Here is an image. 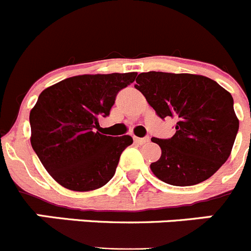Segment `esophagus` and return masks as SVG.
<instances>
[{"label":"esophagus","instance_id":"1","mask_svg":"<svg viewBox=\"0 0 251 251\" xmlns=\"http://www.w3.org/2000/svg\"><path fill=\"white\" fill-rule=\"evenodd\" d=\"M148 141H150V138H148V137H145V138H138V137H134V142H136V143H138V145L147 143Z\"/></svg>","mask_w":251,"mask_h":251}]
</instances>
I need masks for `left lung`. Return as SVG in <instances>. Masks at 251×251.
<instances>
[{
	"mask_svg": "<svg viewBox=\"0 0 251 251\" xmlns=\"http://www.w3.org/2000/svg\"><path fill=\"white\" fill-rule=\"evenodd\" d=\"M136 89L161 118L176 121L170 139L153 137L161 147L153 175L174 186H192L210 178L227 161L239 129L232 97L203 75L142 73Z\"/></svg>",
	"mask_w": 251,
	"mask_h": 251,
	"instance_id": "1",
	"label": "left lung"
}]
</instances>
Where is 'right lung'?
<instances>
[{
  "label": "right lung",
  "mask_w": 251,
  "mask_h": 251,
  "mask_svg": "<svg viewBox=\"0 0 251 251\" xmlns=\"http://www.w3.org/2000/svg\"><path fill=\"white\" fill-rule=\"evenodd\" d=\"M137 73L85 74L68 77L39 95L30 112L31 146L45 170L63 187L93 191L110 181L130 136L99 133L117 93Z\"/></svg>",
  "instance_id": "add662e5"
}]
</instances>
